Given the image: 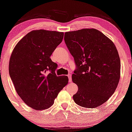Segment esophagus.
<instances>
[{"instance_id":"obj_1","label":"esophagus","mask_w":132,"mask_h":132,"mask_svg":"<svg viewBox=\"0 0 132 132\" xmlns=\"http://www.w3.org/2000/svg\"><path fill=\"white\" fill-rule=\"evenodd\" d=\"M68 78H69V82L72 81V78H71V74H69V75H68Z\"/></svg>"}]
</instances>
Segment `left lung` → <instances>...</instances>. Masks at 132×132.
Masks as SVG:
<instances>
[{
	"label": "left lung",
	"mask_w": 132,
	"mask_h": 132,
	"mask_svg": "<svg viewBox=\"0 0 132 132\" xmlns=\"http://www.w3.org/2000/svg\"><path fill=\"white\" fill-rule=\"evenodd\" d=\"M64 42L77 66L72 75L78 86L74 101L86 108L99 107L114 93L120 78V60L114 43L94 28L66 32Z\"/></svg>",
	"instance_id": "left-lung-1"
}]
</instances>
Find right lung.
<instances>
[{"mask_svg":"<svg viewBox=\"0 0 132 132\" xmlns=\"http://www.w3.org/2000/svg\"><path fill=\"white\" fill-rule=\"evenodd\" d=\"M63 37V32L33 30L18 42L12 53L10 76L20 97L33 109L50 108L68 84L67 76L56 75L57 65L50 58Z\"/></svg>","mask_w":132,"mask_h":132,"instance_id":"obj_1","label":"right lung"}]
</instances>
